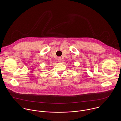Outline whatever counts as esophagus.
<instances>
[{"instance_id":"esophagus-1","label":"esophagus","mask_w":121,"mask_h":121,"mask_svg":"<svg viewBox=\"0 0 121 121\" xmlns=\"http://www.w3.org/2000/svg\"><path fill=\"white\" fill-rule=\"evenodd\" d=\"M57 60H58V61L59 62H60V61H61V57H58Z\"/></svg>"}]
</instances>
